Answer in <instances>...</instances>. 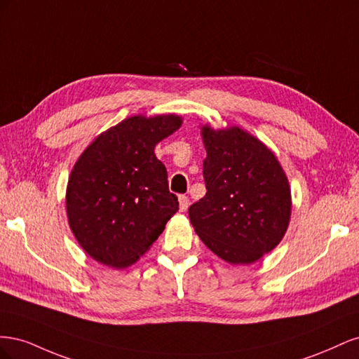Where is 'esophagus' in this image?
I'll return each mask as SVG.
<instances>
[{
	"mask_svg": "<svg viewBox=\"0 0 359 359\" xmlns=\"http://www.w3.org/2000/svg\"><path fill=\"white\" fill-rule=\"evenodd\" d=\"M178 203H180V211L184 212V211H187V208H189L190 199L187 196H180L178 198Z\"/></svg>",
	"mask_w": 359,
	"mask_h": 359,
	"instance_id": "obj_1",
	"label": "esophagus"
}]
</instances>
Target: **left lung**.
Instances as JSON below:
<instances>
[{
	"label": "left lung",
	"instance_id": "left-lung-1",
	"mask_svg": "<svg viewBox=\"0 0 359 359\" xmlns=\"http://www.w3.org/2000/svg\"><path fill=\"white\" fill-rule=\"evenodd\" d=\"M206 151L205 196L189 208L194 232L231 265H248L274 250L289 227L292 196L280 161L241 127H201Z\"/></svg>",
	"mask_w": 359,
	"mask_h": 359
}]
</instances>
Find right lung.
Wrapping results in <instances>:
<instances>
[{"label":"right lung","instance_id":"add662e5","mask_svg":"<svg viewBox=\"0 0 359 359\" xmlns=\"http://www.w3.org/2000/svg\"><path fill=\"white\" fill-rule=\"evenodd\" d=\"M181 124L175 114L128 116L76 160L66 191L67 220L76 241L99 264L132 266L178 211L154 148Z\"/></svg>","mask_w":359,"mask_h":359}]
</instances>
